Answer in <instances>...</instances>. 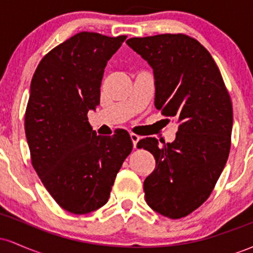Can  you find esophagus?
I'll list each match as a JSON object with an SVG mask.
<instances>
[{
	"label": "esophagus",
	"mask_w": 253,
	"mask_h": 253,
	"mask_svg": "<svg viewBox=\"0 0 253 253\" xmlns=\"http://www.w3.org/2000/svg\"><path fill=\"white\" fill-rule=\"evenodd\" d=\"M130 140H132V143H133V147H136V144H138V141H139V139H140V136L139 135H136V134H134V133H130Z\"/></svg>",
	"instance_id": "obj_1"
}]
</instances>
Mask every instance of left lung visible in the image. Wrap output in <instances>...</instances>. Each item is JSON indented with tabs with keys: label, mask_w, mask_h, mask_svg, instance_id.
Returning a JSON list of instances; mask_svg holds the SVG:
<instances>
[{
	"label": "left lung",
	"mask_w": 253,
	"mask_h": 253,
	"mask_svg": "<svg viewBox=\"0 0 253 253\" xmlns=\"http://www.w3.org/2000/svg\"><path fill=\"white\" fill-rule=\"evenodd\" d=\"M126 42L152 68L155 107L178 124L172 143L145 138L136 145L156 159L144 181L145 200L157 213L179 219L210 197L225 168L233 125L231 98L211 53L193 38L159 34Z\"/></svg>",
	"instance_id": "left-lung-1"
}]
</instances>
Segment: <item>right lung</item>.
Returning a JSON list of instances; mask_svg holds the SVG:
<instances>
[{
	"instance_id": "obj_1",
	"label": "right lung",
	"mask_w": 253,
	"mask_h": 253,
	"mask_svg": "<svg viewBox=\"0 0 253 253\" xmlns=\"http://www.w3.org/2000/svg\"><path fill=\"white\" fill-rule=\"evenodd\" d=\"M126 38L75 34L42 58L32 78L25 115L32 164L54 201L72 214L106 205L132 151L126 130L101 136L88 121L100 104L104 68Z\"/></svg>"
}]
</instances>
